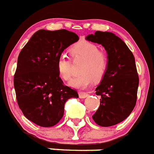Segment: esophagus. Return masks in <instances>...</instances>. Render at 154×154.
<instances>
[{"mask_svg": "<svg viewBox=\"0 0 154 154\" xmlns=\"http://www.w3.org/2000/svg\"><path fill=\"white\" fill-rule=\"evenodd\" d=\"M88 96V94L86 92H83V91H80L79 92V97L81 99H85L86 97Z\"/></svg>", "mask_w": 154, "mask_h": 154, "instance_id": "esophagus-1", "label": "esophagus"}]
</instances>
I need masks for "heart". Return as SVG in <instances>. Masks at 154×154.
I'll return each mask as SVG.
<instances>
[{"label":"heart","instance_id":"heart-1","mask_svg":"<svg viewBox=\"0 0 154 154\" xmlns=\"http://www.w3.org/2000/svg\"><path fill=\"white\" fill-rule=\"evenodd\" d=\"M73 60L84 59L80 66L81 72L69 81V85L75 88L84 89L92 83L93 80L100 81L105 76L108 68V57L100 51L99 47L88 41H81L75 44L70 49ZM57 70L59 76L69 81L73 75V66L66 55L62 54L57 60Z\"/></svg>","mask_w":154,"mask_h":154}]
</instances>
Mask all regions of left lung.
<instances>
[{
    "label": "left lung",
    "mask_w": 154,
    "mask_h": 154,
    "mask_svg": "<svg viewBox=\"0 0 154 154\" xmlns=\"http://www.w3.org/2000/svg\"><path fill=\"white\" fill-rule=\"evenodd\" d=\"M86 40L100 44L108 55V68L95 94L100 106L92 116L99 126L109 127L127 118L135 108L139 87L135 57L126 44L110 32L96 31Z\"/></svg>",
    "instance_id": "obj_1"
}]
</instances>
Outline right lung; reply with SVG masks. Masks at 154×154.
Masks as SVG:
<instances>
[{
  "mask_svg": "<svg viewBox=\"0 0 154 154\" xmlns=\"http://www.w3.org/2000/svg\"><path fill=\"white\" fill-rule=\"evenodd\" d=\"M79 40L66 29H40L23 47L14 76L18 105L28 120L41 127L54 126L62 119L64 105L77 91L59 77L57 60L64 49Z\"/></svg>",
  "mask_w": 154,
  "mask_h": 154,
  "instance_id": "right-lung-1",
  "label": "right lung"
}]
</instances>
